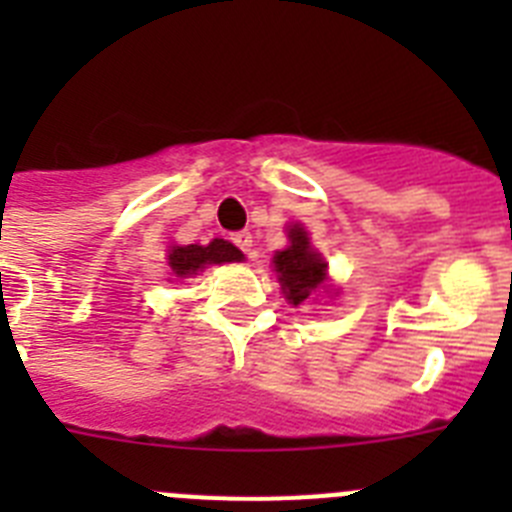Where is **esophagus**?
I'll list each match as a JSON object with an SVG mask.
<instances>
[{
	"mask_svg": "<svg viewBox=\"0 0 512 512\" xmlns=\"http://www.w3.org/2000/svg\"><path fill=\"white\" fill-rule=\"evenodd\" d=\"M233 243L246 253L248 259H253L256 253H253V235L248 230H241V233H233Z\"/></svg>",
	"mask_w": 512,
	"mask_h": 512,
	"instance_id": "obj_1",
	"label": "esophagus"
}]
</instances>
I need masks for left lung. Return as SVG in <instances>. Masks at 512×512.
<instances>
[{
    "instance_id": "left-lung-1",
    "label": "left lung",
    "mask_w": 512,
    "mask_h": 512,
    "mask_svg": "<svg viewBox=\"0 0 512 512\" xmlns=\"http://www.w3.org/2000/svg\"><path fill=\"white\" fill-rule=\"evenodd\" d=\"M289 246L274 253V271L282 292L292 305H302L328 282V264L310 243V235L300 223L287 228Z\"/></svg>"
}]
</instances>
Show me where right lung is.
<instances>
[{"instance_id": "1", "label": "right lung", "mask_w": 512, "mask_h": 512, "mask_svg": "<svg viewBox=\"0 0 512 512\" xmlns=\"http://www.w3.org/2000/svg\"><path fill=\"white\" fill-rule=\"evenodd\" d=\"M235 261H243V253L223 238H215L207 246L189 243V246L169 248V269L176 279L194 277L210 264H235Z\"/></svg>"}]
</instances>
